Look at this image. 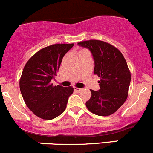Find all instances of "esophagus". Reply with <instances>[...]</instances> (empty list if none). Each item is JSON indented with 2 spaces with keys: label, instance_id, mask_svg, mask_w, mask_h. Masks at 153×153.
Returning a JSON list of instances; mask_svg holds the SVG:
<instances>
[{
  "label": "esophagus",
  "instance_id": "1",
  "mask_svg": "<svg viewBox=\"0 0 153 153\" xmlns=\"http://www.w3.org/2000/svg\"><path fill=\"white\" fill-rule=\"evenodd\" d=\"M74 90L76 92L82 91V89H80V88H76V87H74Z\"/></svg>",
  "mask_w": 153,
  "mask_h": 153
}]
</instances>
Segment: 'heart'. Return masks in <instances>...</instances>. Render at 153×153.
I'll return each mask as SVG.
<instances>
[{
    "label": "heart",
    "mask_w": 153,
    "mask_h": 153,
    "mask_svg": "<svg viewBox=\"0 0 153 153\" xmlns=\"http://www.w3.org/2000/svg\"><path fill=\"white\" fill-rule=\"evenodd\" d=\"M82 51H85V50H82Z\"/></svg>",
    "instance_id": "b5f03b06"
}]
</instances>
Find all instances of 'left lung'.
Segmentation results:
<instances>
[{
	"mask_svg": "<svg viewBox=\"0 0 153 153\" xmlns=\"http://www.w3.org/2000/svg\"><path fill=\"white\" fill-rule=\"evenodd\" d=\"M88 48L95 62L94 74L100 77V90H90L91 97L86 106L98 116L114 114L125 103L128 95L131 72L120 51L107 42L91 39L78 42Z\"/></svg>",
	"mask_w": 153,
	"mask_h": 153,
	"instance_id": "obj_1",
	"label": "left lung"
}]
</instances>
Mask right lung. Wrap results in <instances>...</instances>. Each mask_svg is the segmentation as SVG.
<instances>
[{"label":"right lung","mask_w":153,"mask_h":153,"mask_svg":"<svg viewBox=\"0 0 153 153\" xmlns=\"http://www.w3.org/2000/svg\"><path fill=\"white\" fill-rule=\"evenodd\" d=\"M74 44H55L38 51L27 60L19 89L25 103L35 115L52 120L65 111L73 87L54 86L51 82L60 68L64 55Z\"/></svg>","instance_id":"obj_1"}]
</instances>
